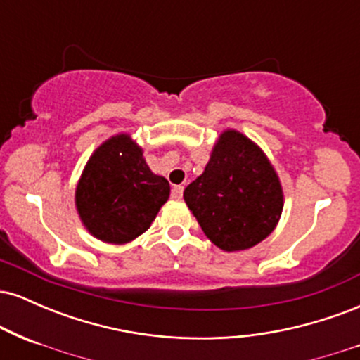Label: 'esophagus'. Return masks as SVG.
Wrapping results in <instances>:
<instances>
[{"label":"esophagus","instance_id":"obj_1","mask_svg":"<svg viewBox=\"0 0 360 360\" xmlns=\"http://www.w3.org/2000/svg\"><path fill=\"white\" fill-rule=\"evenodd\" d=\"M183 193H184V186H174V188H172L171 196L174 198V200H181V198H183Z\"/></svg>","mask_w":360,"mask_h":360}]
</instances>
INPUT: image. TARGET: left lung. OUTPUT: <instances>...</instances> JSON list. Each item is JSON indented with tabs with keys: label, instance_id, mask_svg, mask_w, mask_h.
Listing matches in <instances>:
<instances>
[{
	"label": "left lung",
	"instance_id": "8db88e82",
	"mask_svg": "<svg viewBox=\"0 0 360 360\" xmlns=\"http://www.w3.org/2000/svg\"><path fill=\"white\" fill-rule=\"evenodd\" d=\"M183 196L206 237L225 252L247 250L269 237L284 206L269 157L233 128L218 135L203 174Z\"/></svg>",
	"mask_w": 360,
	"mask_h": 360
}]
</instances>
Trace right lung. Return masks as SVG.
<instances>
[{"instance_id": "add662e5", "label": "right lung", "mask_w": 360, "mask_h": 360, "mask_svg": "<svg viewBox=\"0 0 360 360\" xmlns=\"http://www.w3.org/2000/svg\"><path fill=\"white\" fill-rule=\"evenodd\" d=\"M171 186L147 166L130 134L106 139L82 169L74 194L79 220L98 240L123 245L147 232Z\"/></svg>"}]
</instances>
